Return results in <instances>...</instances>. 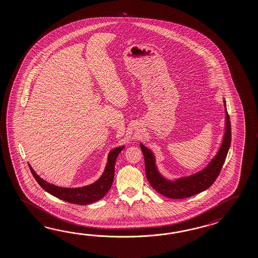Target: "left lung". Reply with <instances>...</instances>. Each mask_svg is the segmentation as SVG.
Segmentation results:
<instances>
[{
  "instance_id": "obj_1",
  "label": "left lung",
  "mask_w": 258,
  "mask_h": 258,
  "mask_svg": "<svg viewBox=\"0 0 258 258\" xmlns=\"http://www.w3.org/2000/svg\"><path fill=\"white\" fill-rule=\"evenodd\" d=\"M226 107V102L224 100ZM226 109V131L221 147L215 158L206 167L197 174L170 181L159 173L155 164V158L151 150L140 144L145 159L146 175L151 186L163 196L170 199H185L204 191L214 184L221 172L222 166L228 155L231 143V125L227 108Z\"/></svg>"
}]
</instances>
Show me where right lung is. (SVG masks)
<instances>
[{
	"label": "right lung",
	"mask_w": 258,
	"mask_h": 258,
	"mask_svg": "<svg viewBox=\"0 0 258 258\" xmlns=\"http://www.w3.org/2000/svg\"><path fill=\"white\" fill-rule=\"evenodd\" d=\"M123 149H124V146L118 147L111 150L108 156V162L105 168V171L100 176V178L96 180L95 183L91 184L89 186H83V187L71 188V187L54 186L41 178L34 172V170L31 168L30 164L29 166H30L31 174L36 179L38 184L42 186L45 191L68 203L85 205V204L95 203L98 200H101L109 190V188L111 187L113 183L114 166H115L116 159Z\"/></svg>",
	"instance_id": "right-lung-1"
}]
</instances>
